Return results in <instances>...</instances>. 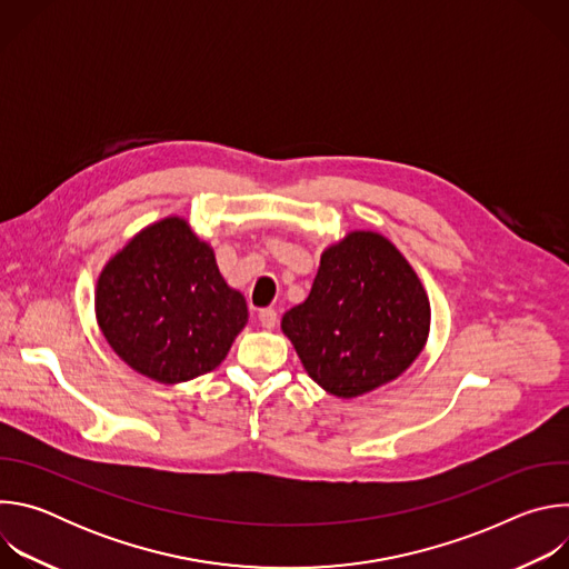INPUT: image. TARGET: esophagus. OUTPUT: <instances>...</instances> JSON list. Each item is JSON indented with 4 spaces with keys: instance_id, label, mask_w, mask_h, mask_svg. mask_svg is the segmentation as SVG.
Instances as JSON below:
<instances>
[{
    "instance_id": "1",
    "label": "esophagus",
    "mask_w": 569,
    "mask_h": 569,
    "mask_svg": "<svg viewBox=\"0 0 569 569\" xmlns=\"http://www.w3.org/2000/svg\"><path fill=\"white\" fill-rule=\"evenodd\" d=\"M277 310L274 308H261L259 310V319H261V327L263 329H274L277 327Z\"/></svg>"
}]
</instances>
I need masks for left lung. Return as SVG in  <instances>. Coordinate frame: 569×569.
Listing matches in <instances>:
<instances>
[{
	"mask_svg": "<svg viewBox=\"0 0 569 569\" xmlns=\"http://www.w3.org/2000/svg\"><path fill=\"white\" fill-rule=\"evenodd\" d=\"M281 329L319 387L353 398L417 360L430 329V301L387 238L353 231L321 254L308 299L283 315Z\"/></svg>",
	"mask_w": 569,
	"mask_h": 569,
	"instance_id": "left-lung-1",
	"label": "left lung"
}]
</instances>
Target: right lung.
<instances>
[{
  "mask_svg": "<svg viewBox=\"0 0 569 569\" xmlns=\"http://www.w3.org/2000/svg\"><path fill=\"white\" fill-rule=\"evenodd\" d=\"M99 327L134 371L164 385L213 371L246 327L248 306L180 218L134 236L97 286Z\"/></svg>",
  "mask_w": 569,
  "mask_h": 569,
  "instance_id": "right-lung-1",
  "label": "right lung"
}]
</instances>
